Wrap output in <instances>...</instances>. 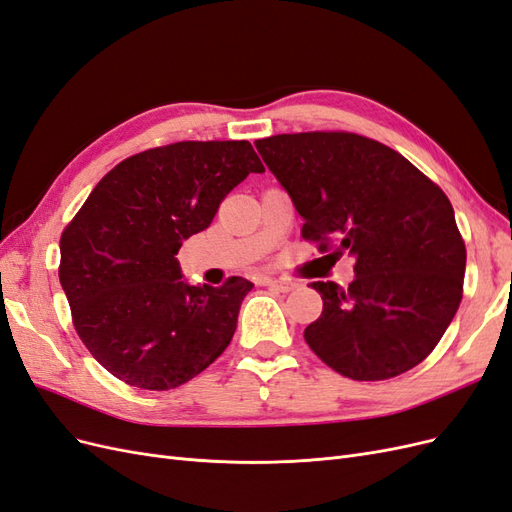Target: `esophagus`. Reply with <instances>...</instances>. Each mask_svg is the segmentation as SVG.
<instances>
[{
	"label": "esophagus",
	"mask_w": 512,
	"mask_h": 512,
	"mask_svg": "<svg viewBox=\"0 0 512 512\" xmlns=\"http://www.w3.org/2000/svg\"><path fill=\"white\" fill-rule=\"evenodd\" d=\"M262 284L273 288V290H280V292H290L294 288L292 282H284V280H265Z\"/></svg>",
	"instance_id": "34e87169"
}]
</instances>
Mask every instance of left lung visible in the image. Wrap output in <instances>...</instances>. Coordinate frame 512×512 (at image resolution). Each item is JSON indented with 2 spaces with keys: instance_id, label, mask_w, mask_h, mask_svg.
<instances>
[{
  "instance_id": "left-lung-1",
  "label": "left lung",
  "mask_w": 512,
  "mask_h": 512,
  "mask_svg": "<svg viewBox=\"0 0 512 512\" xmlns=\"http://www.w3.org/2000/svg\"><path fill=\"white\" fill-rule=\"evenodd\" d=\"M256 149L318 252H350L354 282H312L322 314L303 337L352 380H389L438 346L463 297L466 243L451 200L401 153L354 132L277 134Z\"/></svg>"
}]
</instances>
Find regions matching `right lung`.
<instances>
[{"instance_id":"add662e5","label":"right lung","mask_w":512,"mask_h":512,"mask_svg":"<svg viewBox=\"0 0 512 512\" xmlns=\"http://www.w3.org/2000/svg\"><path fill=\"white\" fill-rule=\"evenodd\" d=\"M262 170L247 141H181L126 158L91 190L61 232L59 282L76 333L108 374L168 391L228 348L254 284L190 286L175 256Z\"/></svg>"}]
</instances>
